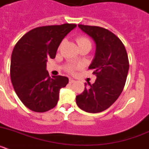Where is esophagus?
Segmentation results:
<instances>
[{
  "instance_id": "1",
  "label": "esophagus",
  "mask_w": 149,
  "mask_h": 149,
  "mask_svg": "<svg viewBox=\"0 0 149 149\" xmlns=\"http://www.w3.org/2000/svg\"><path fill=\"white\" fill-rule=\"evenodd\" d=\"M75 82L76 81H74V79H72V78L69 79V83H70V84H74V83H75Z\"/></svg>"
}]
</instances>
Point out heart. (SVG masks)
I'll use <instances>...</instances> for the list:
<instances>
[{"label": "heart", "instance_id": "heart-1", "mask_svg": "<svg viewBox=\"0 0 149 149\" xmlns=\"http://www.w3.org/2000/svg\"><path fill=\"white\" fill-rule=\"evenodd\" d=\"M76 41H77L79 47L82 45H86L91 46V41L89 40V38L86 37V36H81L77 37ZM77 68V65L68 64V65H67L66 66H65V70L68 72H69V73H73Z\"/></svg>", "mask_w": 149, "mask_h": 149}]
</instances>
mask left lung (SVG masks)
Returning a JSON list of instances; mask_svg holds the SVG:
<instances>
[{"label": "left lung", "mask_w": 149, "mask_h": 149, "mask_svg": "<svg viewBox=\"0 0 149 149\" xmlns=\"http://www.w3.org/2000/svg\"><path fill=\"white\" fill-rule=\"evenodd\" d=\"M96 44V51L89 69L97 77L93 84L85 83V89L76 96L77 106L88 113H100L109 108L124 89L129 69L125 45L111 31L97 26L78 24Z\"/></svg>", "instance_id": "left-lung-1"}]
</instances>
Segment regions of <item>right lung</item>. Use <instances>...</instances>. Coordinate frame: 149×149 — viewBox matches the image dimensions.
Listing matches in <instances>:
<instances>
[{
  "mask_svg": "<svg viewBox=\"0 0 149 149\" xmlns=\"http://www.w3.org/2000/svg\"><path fill=\"white\" fill-rule=\"evenodd\" d=\"M76 26L67 23L36 27L15 44L10 77L15 93L30 110L43 113L57 104L60 89L66 86L68 79L60 75L50 77L46 70L47 59L55 58L62 40Z\"/></svg>",
  "mask_w": 149,
  "mask_h": 149,
  "instance_id": "add662e5",
  "label": "right lung"
}]
</instances>
